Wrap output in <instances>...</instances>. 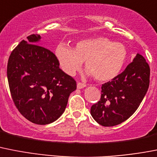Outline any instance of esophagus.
<instances>
[{"label":"esophagus","instance_id":"esophagus-1","mask_svg":"<svg viewBox=\"0 0 157 157\" xmlns=\"http://www.w3.org/2000/svg\"><path fill=\"white\" fill-rule=\"evenodd\" d=\"M86 85L85 83H83V82H78L77 83L78 89H82V88L86 87Z\"/></svg>","mask_w":157,"mask_h":157}]
</instances>
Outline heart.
<instances>
[{"mask_svg": "<svg viewBox=\"0 0 157 157\" xmlns=\"http://www.w3.org/2000/svg\"><path fill=\"white\" fill-rule=\"evenodd\" d=\"M55 53L60 67L66 74L75 75L85 62L87 73L101 82L117 77L128 56L124 44L101 36L80 40L75 49L61 43L56 47Z\"/></svg>", "mask_w": 157, "mask_h": 157, "instance_id": "1", "label": "heart"}]
</instances>
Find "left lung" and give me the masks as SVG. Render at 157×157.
Segmentation results:
<instances>
[{"label":"left lung","instance_id":"8db88e82","mask_svg":"<svg viewBox=\"0 0 157 157\" xmlns=\"http://www.w3.org/2000/svg\"><path fill=\"white\" fill-rule=\"evenodd\" d=\"M150 68L137 54L122 73L101 86L100 101L90 109L92 117L102 126H114L130 117L149 86Z\"/></svg>","mask_w":157,"mask_h":157}]
</instances>
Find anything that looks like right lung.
Instances as JSON below:
<instances>
[{
    "instance_id": "add662e5",
    "label": "right lung",
    "mask_w": 157,
    "mask_h": 157,
    "mask_svg": "<svg viewBox=\"0 0 157 157\" xmlns=\"http://www.w3.org/2000/svg\"><path fill=\"white\" fill-rule=\"evenodd\" d=\"M40 40V35H30L13 49L7 77L19 112L31 122L47 124L63 114L77 86L60 69L56 55L37 44Z\"/></svg>"
}]
</instances>
